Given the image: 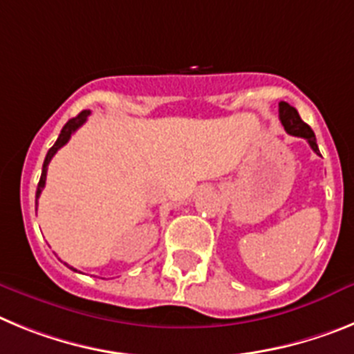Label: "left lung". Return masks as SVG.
<instances>
[{
    "mask_svg": "<svg viewBox=\"0 0 354 354\" xmlns=\"http://www.w3.org/2000/svg\"><path fill=\"white\" fill-rule=\"evenodd\" d=\"M279 121H281V124H283V128L287 133L306 139V142L310 144V147H312L313 151L321 156V153H319L317 140H315V133L312 131V128H310V126L299 118L297 110L294 109V106H290L288 103H285V101H281V103H279Z\"/></svg>",
    "mask_w": 354,
    "mask_h": 354,
    "instance_id": "obj_1",
    "label": "left lung"
}]
</instances>
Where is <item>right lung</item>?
Masks as SVG:
<instances>
[{
  "label": "right lung",
  "instance_id": "obj_1",
  "mask_svg": "<svg viewBox=\"0 0 354 354\" xmlns=\"http://www.w3.org/2000/svg\"><path fill=\"white\" fill-rule=\"evenodd\" d=\"M88 115H91V110H84V112H80L78 115H76V118L69 119V121L66 122V126H64V128H62V131H60V135H58L57 142H55L53 146H51V149H49L48 155H46V158H44V165H42L41 180H39V185H37L35 207H37V199H39V196H41L42 189H44V185H46V173H48V165H49V162H51V158H53L55 153H57L58 149H60V147L66 146L67 140L71 139V135L75 133V131L78 130L80 126H82V124H84L85 121H87ZM69 269H73V267H69ZM73 270H76V269H73Z\"/></svg>",
  "mask_w": 354,
  "mask_h": 354
}]
</instances>
